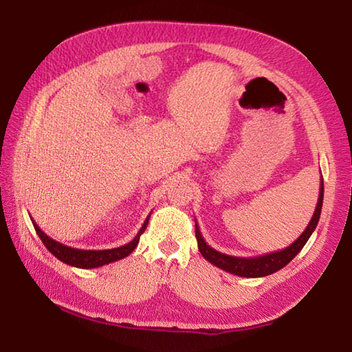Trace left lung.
I'll list each match as a JSON object with an SVG mask.
<instances>
[{"label": "left lung", "mask_w": 352, "mask_h": 352, "mask_svg": "<svg viewBox=\"0 0 352 352\" xmlns=\"http://www.w3.org/2000/svg\"><path fill=\"white\" fill-rule=\"evenodd\" d=\"M322 203H323V178L320 180V189H319V198H318V206H316L314 213L307 229L302 232V235L294 241L293 244L285 247L284 250H278L273 253L263 254V256H254V258H238V256H230V254H226L218 252L206 243L201 232H199V227L195 219V236L198 241V249L199 253L203 254L204 259H208L210 264H213L218 268H221L224 272H229L232 274H236V276L243 278H263L268 276L274 272L280 270L282 267H285L290 261L298 254L302 247L307 244V241L311 236L314 232L316 226L319 223L320 212H322Z\"/></svg>", "instance_id": "left-lung-1"}]
</instances>
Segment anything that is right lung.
<instances>
[{
    "mask_svg": "<svg viewBox=\"0 0 352 352\" xmlns=\"http://www.w3.org/2000/svg\"><path fill=\"white\" fill-rule=\"evenodd\" d=\"M149 217L151 213L146 217V219H144L139 233H137L133 241H129V243L125 245L116 247V249H108V250H82V249H74V247H68L65 244L58 243L56 239L45 235V233L39 229V226L34 223V219H32V223H33L34 230L38 233V236L47 247V250L52 254H54V256H56L59 261H62V263H65L72 267H78V268H98L102 265L111 264L114 261L126 258L128 254L133 253L137 244H139L142 233L146 230Z\"/></svg>",
    "mask_w": 352,
    "mask_h": 352,
    "instance_id": "right-lung-1",
    "label": "right lung"
}]
</instances>
